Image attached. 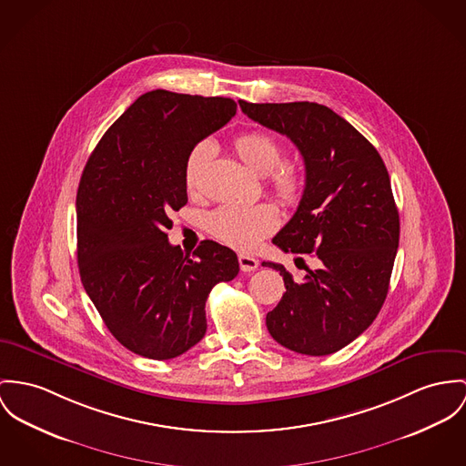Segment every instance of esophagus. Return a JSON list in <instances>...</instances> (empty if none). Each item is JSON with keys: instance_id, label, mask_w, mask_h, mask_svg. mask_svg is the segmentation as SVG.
Returning a JSON list of instances; mask_svg holds the SVG:
<instances>
[{"instance_id": "obj_1", "label": "esophagus", "mask_w": 466, "mask_h": 466, "mask_svg": "<svg viewBox=\"0 0 466 466\" xmlns=\"http://www.w3.org/2000/svg\"><path fill=\"white\" fill-rule=\"evenodd\" d=\"M257 266H258V260H257L255 257L245 255V253H241V255H239V268H241V271H245V273H251V271H255V269H257Z\"/></svg>"}]
</instances>
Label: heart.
<instances>
[{
	"instance_id": "b5f03b06",
	"label": "heart",
	"mask_w": 466,
	"mask_h": 466,
	"mask_svg": "<svg viewBox=\"0 0 466 466\" xmlns=\"http://www.w3.org/2000/svg\"><path fill=\"white\" fill-rule=\"evenodd\" d=\"M239 159L257 176H269V186L284 202H296L303 191V176L298 167L282 163L284 147L262 131H248L234 140ZM211 156V144L200 142L187 159L184 180L187 189H195L197 174ZM280 223L275 206L260 204H223L208 216V228L216 239L238 250H253Z\"/></svg>"
}]
</instances>
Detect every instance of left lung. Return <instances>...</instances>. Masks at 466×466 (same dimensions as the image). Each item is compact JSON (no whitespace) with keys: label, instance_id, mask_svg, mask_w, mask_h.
<instances>
[{"label":"left lung","instance_id":"obj_1","mask_svg":"<svg viewBox=\"0 0 466 466\" xmlns=\"http://www.w3.org/2000/svg\"><path fill=\"white\" fill-rule=\"evenodd\" d=\"M251 120L286 135L303 156L299 206L273 245L319 258L296 282L282 264L286 292L268 312L271 337L287 350L324 357L361 335L380 314L399 247V213L387 167L372 144L318 103L239 101Z\"/></svg>","mask_w":466,"mask_h":466}]
</instances>
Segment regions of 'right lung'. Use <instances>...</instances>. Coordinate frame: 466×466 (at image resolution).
<instances>
[{
    "instance_id": "1",
    "label": "right lung",
    "mask_w": 466,
    "mask_h": 466,
    "mask_svg": "<svg viewBox=\"0 0 466 466\" xmlns=\"http://www.w3.org/2000/svg\"><path fill=\"white\" fill-rule=\"evenodd\" d=\"M238 105L152 90L107 129L79 180L77 266L111 335L129 351L170 360L202 340L206 301L239 273L238 255L206 239L184 255L168 243L170 213L187 202L186 159Z\"/></svg>"
}]
</instances>
